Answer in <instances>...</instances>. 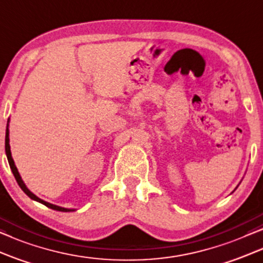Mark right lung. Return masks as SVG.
Masks as SVG:
<instances>
[{
    "label": "right lung",
    "instance_id": "1",
    "mask_svg": "<svg viewBox=\"0 0 263 263\" xmlns=\"http://www.w3.org/2000/svg\"><path fill=\"white\" fill-rule=\"evenodd\" d=\"M5 146H6V155H7V159H8L9 167H10V170H12V172H13V174H14V178H15L16 183L19 184V186L22 187V190H23L24 192H25V194H26L27 196H29L30 198H32V199H34V201L42 203V204L47 205L48 208L54 209V211H59V212H71V211H72V209L59 207V205L51 204V203H48V202L43 201V199L38 198L36 195H33L32 192H31V191L29 190V189L26 187V185L24 184V181L22 180V178H20V174H19V172H17L15 164H14V161H13V159H12V153H10V146H9V129H8V126H7V129H6V143H5Z\"/></svg>",
    "mask_w": 263,
    "mask_h": 263
}]
</instances>
